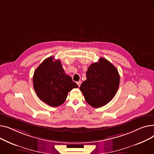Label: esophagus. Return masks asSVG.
<instances>
[{
    "label": "esophagus",
    "mask_w": 154,
    "mask_h": 154,
    "mask_svg": "<svg viewBox=\"0 0 154 154\" xmlns=\"http://www.w3.org/2000/svg\"><path fill=\"white\" fill-rule=\"evenodd\" d=\"M81 81H78V82H77V85H78L79 87L81 86Z\"/></svg>",
    "instance_id": "esophagus-1"
}]
</instances>
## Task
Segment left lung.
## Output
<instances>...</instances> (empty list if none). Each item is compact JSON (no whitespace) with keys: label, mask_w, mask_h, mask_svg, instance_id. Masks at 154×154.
Wrapping results in <instances>:
<instances>
[{"label":"left lung","mask_w":154,"mask_h":154,"mask_svg":"<svg viewBox=\"0 0 154 154\" xmlns=\"http://www.w3.org/2000/svg\"><path fill=\"white\" fill-rule=\"evenodd\" d=\"M120 82L116 68L105 58L90 65L86 71V80L81 85L80 90L86 101L98 108L110 102L116 95Z\"/></svg>","instance_id":"8db88e82"}]
</instances>
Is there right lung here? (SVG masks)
I'll use <instances>...</instances> for the list:
<instances>
[{"instance_id": "right-lung-1", "label": "right lung", "mask_w": 154, "mask_h": 154, "mask_svg": "<svg viewBox=\"0 0 154 154\" xmlns=\"http://www.w3.org/2000/svg\"><path fill=\"white\" fill-rule=\"evenodd\" d=\"M33 88L40 100L52 107L64 103L68 92L78 86L65 73L59 60L50 57L45 59L35 69Z\"/></svg>"}]
</instances>
